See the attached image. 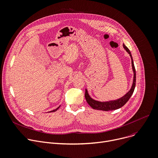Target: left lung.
<instances>
[{
	"label": "left lung",
	"mask_w": 158,
	"mask_h": 158,
	"mask_svg": "<svg viewBox=\"0 0 158 158\" xmlns=\"http://www.w3.org/2000/svg\"><path fill=\"white\" fill-rule=\"evenodd\" d=\"M123 48H124V49H126V51L128 52V53L130 55L131 59V66H132V69L133 71V81L131 88L130 89V91L127 94H125L123 97H122L117 100H110L108 102H100V101H97V100L93 99L89 95L88 90L86 89L85 95V98H86L88 103L93 109L104 110V111L114 110L118 109L122 107L124 104H126V103H127L129 100V99L130 98V97L132 95V94L133 93V91H134V89L135 88V85H136L135 68L134 66L133 60V58H132V56L131 54V52L130 51L129 49L124 44H123Z\"/></svg>",
	"instance_id": "1"
}]
</instances>
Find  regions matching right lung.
Masks as SVG:
<instances>
[{"label":"right lung","instance_id":"obj_1","mask_svg":"<svg viewBox=\"0 0 158 158\" xmlns=\"http://www.w3.org/2000/svg\"><path fill=\"white\" fill-rule=\"evenodd\" d=\"M60 106H59L58 108H56V109H55V110H51V111H49V112H55V111H56V110H58V109L60 108Z\"/></svg>","mask_w":158,"mask_h":158}]
</instances>
